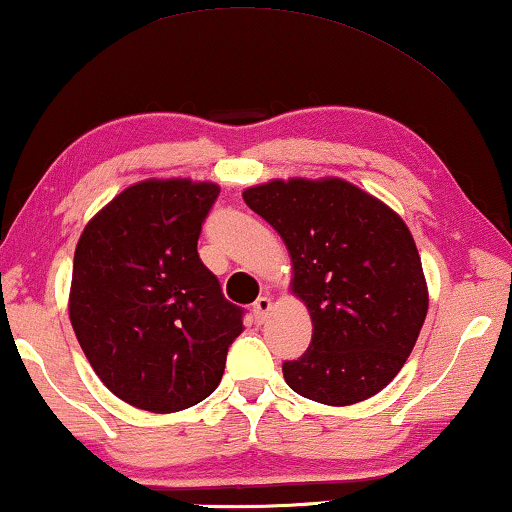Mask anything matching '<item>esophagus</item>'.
<instances>
[{
    "label": "esophagus",
    "mask_w": 512,
    "mask_h": 512,
    "mask_svg": "<svg viewBox=\"0 0 512 512\" xmlns=\"http://www.w3.org/2000/svg\"><path fill=\"white\" fill-rule=\"evenodd\" d=\"M269 311H271V297H259L255 304H253V313H255V320L257 322H264V318L266 315H269Z\"/></svg>",
    "instance_id": "esophagus-1"
}]
</instances>
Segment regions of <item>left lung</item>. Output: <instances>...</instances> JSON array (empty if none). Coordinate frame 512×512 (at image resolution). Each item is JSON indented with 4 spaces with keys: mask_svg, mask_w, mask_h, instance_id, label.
Returning <instances> with one entry per match:
<instances>
[{
    "mask_svg": "<svg viewBox=\"0 0 512 512\" xmlns=\"http://www.w3.org/2000/svg\"><path fill=\"white\" fill-rule=\"evenodd\" d=\"M243 201L283 236L292 290L313 320L308 350L283 362L285 383L327 406L378 394L413 352L429 306L406 222L341 178L271 181Z\"/></svg>",
    "mask_w": 512,
    "mask_h": 512,
    "instance_id": "1",
    "label": "left lung"
}]
</instances>
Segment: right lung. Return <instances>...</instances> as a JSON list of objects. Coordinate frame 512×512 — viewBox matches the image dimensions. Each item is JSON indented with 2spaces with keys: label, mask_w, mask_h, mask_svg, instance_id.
Returning a JSON list of instances; mask_svg holds the SVG:
<instances>
[{
  "label": "right lung",
  "mask_w": 512,
  "mask_h": 512,
  "mask_svg": "<svg viewBox=\"0 0 512 512\" xmlns=\"http://www.w3.org/2000/svg\"><path fill=\"white\" fill-rule=\"evenodd\" d=\"M220 187L183 178L120 192L83 229L69 318L92 369L115 397L150 413L204 401L243 331V308L199 259Z\"/></svg>",
  "instance_id": "1"
}]
</instances>
